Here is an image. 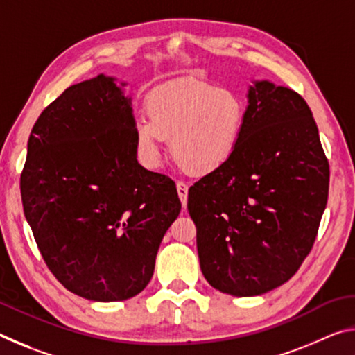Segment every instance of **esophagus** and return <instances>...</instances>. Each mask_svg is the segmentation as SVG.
<instances>
[{"instance_id":"obj_1","label":"esophagus","mask_w":355,"mask_h":355,"mask_svg":"<svg viewBox=\"0 0 355 355\" xmlns=\"http://www.w3.org/2000/svg\"><path fill=\"white\" fill-rule=\"evenodd\" d=\"M177 192L180 200H182V205L186 207V203H188V184H184L183 182H177Z\"/></svg>"}]
</instances>
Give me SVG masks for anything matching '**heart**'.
I'll use <instances>...</instances> for the list:
<instances>
[{"label":"heart","mask_w":355,"mask_h":355,"mask_svg":"<svg viewBox=\"0 0 355 355\" xmlns=\"http://www.w3.org/2000/svg\"><path fill=\"white\" fill-rule=\"evenodd\" d=\"M148 119H135V144L139 159L156 167L164 139L186 171L209 173L220 169L243 141L248 106L233 89L186 78L167 83L148 95Z\"/></svg>","instance_id":"heart-1"}]
</instances>
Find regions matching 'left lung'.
<instances>
[{
	"mask_svg": "<svg viewBox=\"0 0 355 355\" xmlns=\"http://www.w3.org/2000/svg\"><path fill=\"white\" fill-rule=\"evenodd\" d=\"M327 194L329 163L309 105L291 89L254 81L236 153L188 192L208 284L236 297L284 285L313 248Z\"/></svg>",
	"mask_w": 355,
	"mask_h": 355,
	"instance_id": "left-lung-1",
	"label": "left lung"
}]
</instances>
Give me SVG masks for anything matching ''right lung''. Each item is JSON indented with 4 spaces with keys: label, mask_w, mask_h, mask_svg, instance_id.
<instances>
[{
    "label": "right lung",
    "mask_w": 355,
    "mask_h": 355,
    "mask_svg": "<svg viewBox=\"0 0 355 355\" xmlns=\"http://www.w3.org/2000/svg\"><path fill=\"white\" fill-rule=\"evenodd\" d=\"M100 73L40 114L28 141L21 202L42 257L69 291L97 302L139 294L178 218L175 183L137 163L127 83Z\"/></svg>",
    "instance_id": "obj_1"
}]
</instances>
